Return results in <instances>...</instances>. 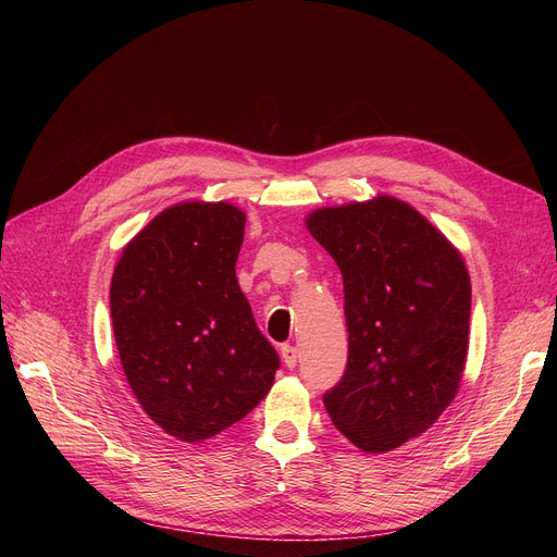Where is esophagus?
I'll use <instances>...</instances> for the list:
<instances>
[{"instance_id": "1", "label": "esophagus", "mask_w": 557, "mask_h": 557, "mask_svg": "<svg viewBox=\"0 0 557 557\" xmlns=\"http://www.w3.org/2000/svg\"><path fill=\"white\" fill-rule=\"evenodd\" d=\"M280 355H282V361H284L286 368H296L298 366V349L294 345H282Z\"/></svg>"}]
</instances>
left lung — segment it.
I'll return each mask as SVG.
<instances>
[{"instance_id": "1", "label": "left lung", "mask_w": 557, "mask_h": 557, "mask_svg": "<svg viewBox=\"0 0 557 557\" xmlns=\"http://www.w3.org/2000/svg\"><path fill=\"white\" fill-rule=\"evenodd\" d=\"M305 223L345 290L349 357L325 408L361 451H393L431 429L460 388L472 305L465 259L388 194L313 210Z\"/></svg>"}]
</instances>
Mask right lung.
I'll return each mask as SVG.
<instances>
[{
  "label": "right lung",
  "mask_w": 557,
  "mask_h": 557,
  "mask_svg": "<svg viewBox=\"0 0 557 557\" xmlns=\"http://www.w3.org/2000/svg\"><path fill=\"white\" fill-rule=\"evenodd\" d=\"M246 212L219 200L162 210L124 246L110 282L116 352L149 416L202 443L269 395L280 357L237 280Z\"/></svg>",
  "instance_id": "1"
}]
</instances>
